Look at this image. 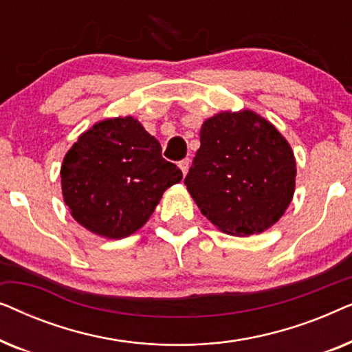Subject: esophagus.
Instances as JSON below:
<instances>
[{"label": "esophagus", "instance_id": "esophagus-1", "mask_svg": "<svg viewBox=\"0 0 352 352\" xmlns=\"http://www.w3.org/2000/svg\"><path fill=\"white\" fill-rule=\"evenodd\" d=\"M189 166H190V160L189 158H182V160L179 162V168L182 171V175H187V171H189Z\"/></svg>", "mask_w": 352, "mask_h": 352}]
</instances>
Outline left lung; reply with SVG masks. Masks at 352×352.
Returning <instances> with one entry per match:
<instances>
[{
    "mask_svg": "<svg viewBox=\"0 0 352 352\" xmlns=\"http://www.w3.org/2000/svg\"><path fill=\"white\" fill-rule=\"evenodd\" d=\"M296 163L285 138L243 110L206 120L184 184L201 213L226 234H259L276 224L295 192Z\"/></svg>",
    "mask_w": 352,
    "mask_h": 352,
    "instance_id": "8db88e82",
    "label": "left lung"
}]
</instances>
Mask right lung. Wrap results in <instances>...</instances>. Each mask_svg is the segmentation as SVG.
I'll return each instance as SVG.
<instances>
[{
    "mask_svg": "<svg viewBox=\"0 0 352 352\" xmlns=\"http://www.w3.org/2000/svg\"><path fill=\"white\" fill-rule=\"evenodd\" d=\"M65 205L91 232L123 239L146 224L182 171L131 117L104 120L81 134L60 168Z\"/></svg>",
    "mask_w": 352,
    "mask_h": 352,
    "instance_id": "right-lung-1",
    "label": "right lung"
}]
</instances>
